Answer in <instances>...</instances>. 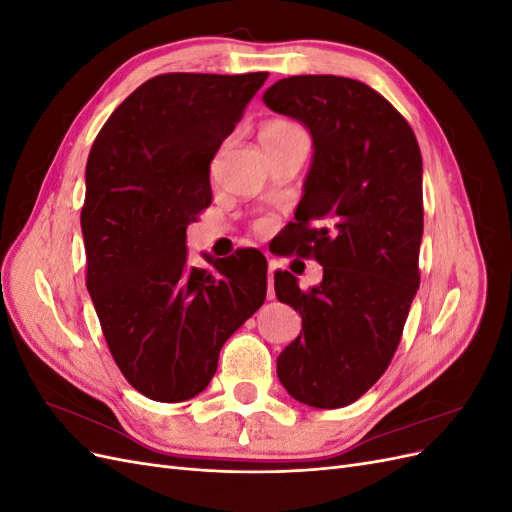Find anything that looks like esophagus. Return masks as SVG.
I'll list each match as a JSON object with an SVG mask.
<instances>
[{
  "label": "esophagus",
  "instance_id": "esophagus-1",
  "mask_svg": "<svg viewBox=\"0 0 512 512\" xmlns=\"http://www.w3.org/2000/svg\"><path fill=\"white\" fill-rule=\"evenodd\" d=\"M267 297L275 299V288H273V265H269V280H267Z\"/></svg>",
  "mask_w": 512,
  "mask_h": 512
}]
</instances>
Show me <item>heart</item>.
Here are the masks:
<instances>
[{"label":"heart","mask_w":512,"mask_h":512,"mask_svg":"<svg viewBox=\"0 0 512 512\" xmlns=\"http://www.w3.org/2000/svg\"><path fill=\"white\" fill-rule=\"evenodd\" d=\"M269 126H284V123H282V121H277V123H269ZM269 126H267V128H269ZM269 226H271V224H269L267 220H262V222L258 224V230H260V232H265V230H269Z\"/></svg>","instance_id":"heart-1"}]
</instances>
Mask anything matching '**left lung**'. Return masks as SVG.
Here are the masks:
<instances>
[{"label":"left lung","mask_w":512,"mask_h":512,"mask_svg":"<svg viewBox=\"0 0 512 512\" xmlns=\"http://www.w3.org/2000/svg\"><path fill=\"white\" fill-rule=\"evenodd\" d=\"M262 102L312 136L288 247L322 265L309 292L275 271V297L303 318L299 337L277 356V378L305 406L344 408L389 367L421 282V149L391 102L346 76H290Z\"/></svg>","instance_id":"obj_1"}]
</instances>
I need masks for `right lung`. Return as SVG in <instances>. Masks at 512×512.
Segmentation results:
<instances>
[{"label": "right lung", "mask_w": 512, "mask_h": 512, "mask_svg": "<svg viewBox=\"0 0 512 512\" xmlns=\"http://www.w3.org/2000/svg\"><path fill=\"white\" fill-rule=\"evenodd\" d=\"M267 72L153 76L108 117L85 168L87 290L121 374L177 404L207 389L226 339L267 297V258L188 265L185 230L211 203L209 164Z\"/></svg>", "instance_id": "right-lung-1"}]
</instances>
